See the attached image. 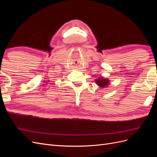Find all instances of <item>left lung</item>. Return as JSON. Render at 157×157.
Listing matches in <instances>:
<instances>
[{"label": "left lung", "mask_w": 157, "mask_h": 157, "mask_svg": "<svg viewBox=\"0 0 157 157\" xmlns=\"http://www.w3.org/2000/svg\"><path fill=\"white\" fill-rule=\"evenodd\" d=\"M96 82L97 83V84L98 85V86H99L100 87H105L107 86V85L109 84V80L107 79H105L103 78L102 77H100L98 79L96 80Z\"/></svg>", "instance_id": "left-lung-1"}]
</instances>
